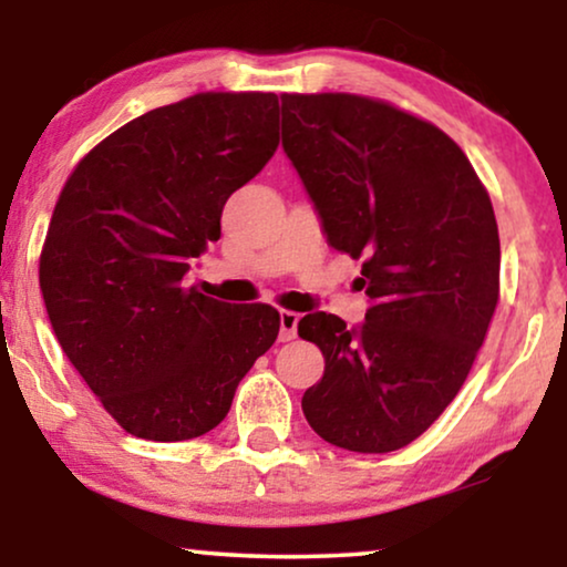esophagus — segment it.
I'll return each instance as SVG.
<instances>
[{
	"label": "esophagus",
	"mask_w": 567,
	"mask_h": 567,
	"mask_svg": "<svg viewBox=\"0 0 567 567\" xmlns=\"http://www.w3.org/2000/svg\"><path fill=\"white\" fill-rule=\"evenodd\" d=\"M278 320H281V330H278V340H281V343H289V340L297 338V328H299L297 312H291V309H281Z\"/></svg>",
	"instance_id": "34e87169"
}]
</instances>
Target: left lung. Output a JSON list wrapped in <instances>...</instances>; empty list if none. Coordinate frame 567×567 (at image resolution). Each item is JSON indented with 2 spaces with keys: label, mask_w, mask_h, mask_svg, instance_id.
<instances>
[{
  "label": "left lung",
  "mask_w": 567,
  "mask_h": 567,
  "mask_svg": "<svg viewBox=\"0 0 567 567\" xmlns=\"http://www.w3.org/2000/svg\"><path fill=\"white\" fill-rule=\"evenodd\" d=\"M284 152L336 250L363 260L371 307L355 328L299 320L324 355L301 398L328 444L408 446L462 390L501 297L493 204L467 154L431 121L351 92H284Z\"/></svg>",
  "instance_id": "1"
}]
</instances>
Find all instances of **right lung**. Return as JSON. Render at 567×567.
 Masks as SVG:
<instances>
[{
  "instance_id": "right-lung-1",
  "label": "right lung",
  "mask_w": 567,
  "mask_h": 567,
  "mask_svg": "<svg viewBox=\"0 0 567 567\" xmlns=\"http://www.w3.org/2000/svg\"><path fill=\"white\" fill-rule=\"evenodd\" d=\"M276 146L274 92H198L113 131L66 177L38 266L43 301L66 359L131 436L216 429L276 343L274 307L183 286Z\"/></svg>"
}]
</instances>
